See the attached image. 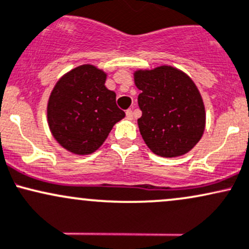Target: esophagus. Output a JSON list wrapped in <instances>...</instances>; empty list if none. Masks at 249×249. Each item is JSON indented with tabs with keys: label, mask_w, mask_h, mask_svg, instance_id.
Segmentation results:
<instances>
[{
	"label": "esophagus",
	"mask_w": 249,
	"mask_h": 249,
	"mask_svg": "<svg viewBox=\"0 0 249 249\" xmlns=\"http://www.w3.org/2000/svg\"><path fill=\"white\" fill-rule=\"evenodd\" d=\"M125 115H127V117L129 120H132L133 119V110L132 109H128V110H125Z\"/></svg>",
	"instance_id": "obj_1"
}]
</instances>
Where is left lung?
<instances>
[{
    "instance_id": "left-lung-1",
    "label": "left lung",
    "mask_w": 249,
    "mask_h": 249,
    "mask_svg": "<svg viewBox=\"0 0 249 249\" xmlns=\"http://www.w3.org/2000/svg\"><path fill=\"white\" fill-rule=\"evenodd\" d=\"M134 82L141 93L138 120L142 139L162 158L185 155L202 138L206 111L202 97L188 75L170 66L136 71Z\"/></svg>"
}]
</instances>
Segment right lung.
I'll return each instance as SVG.
<instances>
[{
  "label": "right lung",
  "mask_w": 249,
  "mask_h": 249,
  "mask_svg": "<svg viewBox=\"0 0 249 249\" xmlns=\"http://www.w3.org/2000/svg\"><path fill=\"white\" fill-rule=\"evenodd\" d=\"M107 74L82 64L64 74L52 90L47 117L54 139L68 152L88 155L102 146L125 116L116 94L105 86Z\"/></svg>",
  "instance_id": "1"
}]
</instances>
